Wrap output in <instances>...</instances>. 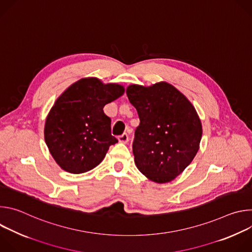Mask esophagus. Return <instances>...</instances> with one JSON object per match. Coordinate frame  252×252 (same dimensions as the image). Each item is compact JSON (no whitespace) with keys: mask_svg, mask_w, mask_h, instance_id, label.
<instances>
[{"mask_svg":"<svg viewBox=\"0 0 252 252\" xmlns=\"http://www.w3.org/2000/svg\"><path fill=\"white\" fill-rule=\"evenodd\" d=\"M118 139H119V141L122 142V143H127V141H128V134L125 132V133H123L122 135H120V136L118 137Z\"/></svg>","mask_w":252,"mask_h":252,"instance_id":"34e87169","label":"esophagus"}]
</instances>
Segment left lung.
Instances as JSON below:
<instances>
[{"instance_id": "8db88e82", "label": "left lung", "mask_w": 252, "mask_h": 252, "mask_svg": "<svg viewBox=\"0 0 252 252\" xmlns=\"http://www.w3.org/2000/svg\"><path fill=\"white\" fill-rule=\"evenodd\" d=\"M126 95L139 118L132 142L136 167L157 184L171 182L199 149L202 126L194 106L165 82L130 85Z\"/></svg>"}]
</instances>
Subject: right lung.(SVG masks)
I'll return each mask as SVG.
<instances>
[{
    "mask_svg": "<svg viewBox=\"0 0 252 252\" xmlns=\"http://www.w3.org/2000/svg\"><path fill=\"white\" fill-rule=\"evenodd\" d=\"M125 88L85 78L68 87L56 100L45 124V140L56 162L70 173L94 168L118 139L103 106L122 96Z\"/></svg>",
    "mask_w": 252,
    "mask_h": 252,
    "instance_id": "right-lung-1",
    "label": "right lung"
}]
</instances>
